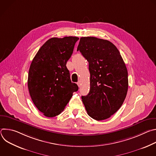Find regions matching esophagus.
<instances>
[{"mask_svg": "<svg viewBox=\"0 0 156 156\" xmlns=\"http://www.w3.org/2000/svg\"><path fill=\"white\" fill-rule=\"evenodd\" d=\"M77 84H78V87H80L81 85V81H78V82L77 83Z\"/></svg>", "mask_w": 156, "mask_h": 156, "instance_id": "1", "label": "esophagus"}]
</instances>
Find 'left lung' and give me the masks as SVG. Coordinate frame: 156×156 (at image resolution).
Returning a JSON list of instances; mask_svg holds the SVG:
<instances>
[{
  "mask_svg": "<svg viewBox=\"0 0 156 156\" xmlns=\"http://www.w3.org/2000/svg\"><path fill=\"white\" fill-rule=\"evenodd\" d=\"M77 51L89 63L90 91L81 96L87 113L96 120L107 119L120 108L127 94L124 61L114 44L95 37H81Z\"/></svg>",
  "mask_w": 156,
  "mask_h": 156,
  "instance_id": "8db88e82",
  "label": "left lung"
}]
</instances>
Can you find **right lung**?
Returning a JSON list of instances; mask_svg holds the SVG:
<instances>
[{"mask_svg": "<svg viewBox=\"0 0 156 156\" xmlns=\"http://www.w3.org/2000/svg\"><path fill=\"white\" fill-rule=\"evenodd\" d=\"M78 37H52L39 49L29 69L28 87L37 108L48 117L59 115L78 90L66 66Z\"/></svg>", "mask_w": 156, "mask_h": 156, "instance_id": "1", "label": "right lung"}]
</instances>
